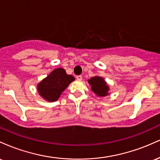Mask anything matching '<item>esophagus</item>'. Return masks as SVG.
<instances>
[{"label": "esophagus", "instance_id": "esophagus-1", "mask_svg": "<svg viewBox=\"0 0 160 160\" xmlns=\"http://www.w3.org/2000/svg\"><path fill=\"white\" fill-rule=\"evenodd\" d=\"M76 78H77V80H81L82 79V77L81 76V75H78V76H77V77H76Z\"/></svg>", "mask_w": 160, "mask_h": 160}]
</instances>
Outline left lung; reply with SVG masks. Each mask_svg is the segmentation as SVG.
I'll use <instances>...</instances> for the list:
<instances>
[{"mask_svg":"<svg viewBox=\"0 0 160 160\" xmlns=\"http://www.w3.org/2000/svg\"><path fill=\"white\" fill-rule=\"evenodd\" d=\"M91 89L97 96L105 97L109 95L110 88L107 82L102 77L95 76L88 80Z\"/></svg>","mask_w":160,"mask_h":160,"instance_id":"obj_1","label":"left lung"}]
</instances>
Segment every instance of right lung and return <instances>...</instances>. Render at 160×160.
Returning a JSON list of instances; mask_svg holds the SVG:
<instances>
[{
	"mask_svg": "<svg viewBox=\"0 0 160 160\" xmlns=\"http://www.w3.org/2000/svg\"><path fill=\"white\" fill-rule=\"evenodd\" d=\"M74 80L72 75L67 74L64 68H56L38 84V94L47 102H56Z\"/></svg>",
	"mask_w": 160,
	"mask_h": 160,
	"instance_id": "obj_1",
	"label": "right lung"
}]
</instances>
